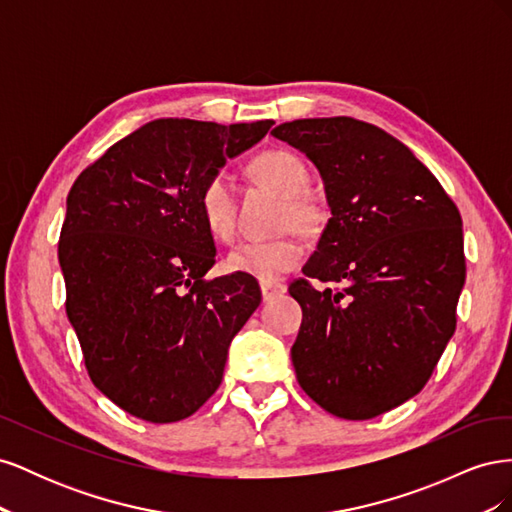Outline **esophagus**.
Masks as SVG:
<instances>
[{
    "instance_id": "obj_1",
    "label": "esophagus",
    "mask_w": 512,
    "mask_h": 512,
    "mask_svg": "<svg viewBox=\"0 0 512 512\" xmlns=\"http://www.w3.org/2000/svg\"><path fill=\"white\" fill-rule=\"evenodd\" d=\"M260 292H262V299L271 301L275 297H280V294L286 292L284 284H260Z\"/></svg>"
}]
</instances>
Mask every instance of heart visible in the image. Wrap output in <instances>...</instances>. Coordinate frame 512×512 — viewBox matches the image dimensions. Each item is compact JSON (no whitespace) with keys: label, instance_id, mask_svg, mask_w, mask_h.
<instances>
[{"label":"heart","instance_id":"1","mask_svg":"<svg viewBox=\"0 0 512 512\" xmlns=\"http://www.w3.org/2000/svg\"><path fill=\"white\" fill-rule=\"evenodd\" d=\"M252 173L275 192L284 196L280 226L294 228L299 235L312 239L327 224V207L309 192V170L305 162L286 149L262 151L252 162ZM200 218L215 239L230 243L237 237V188L224 170L213 173L198 196ZM303 245L294 235L267 241H247L226 258V269L271 284L299 265Z\"/></svg>","mask_w":512,"mask_h":512}]
</instances>
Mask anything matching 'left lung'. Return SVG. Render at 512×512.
Here are the masks:
<instances>
[{
  "mask_svg": "<svg viewBox=\"0 0 512 512\" xmlns=\"http://www.w3.org/2000/svg\"><path fill=\"white\" fill-rule=\"evenodd\" d=\"M324 179L331 218L305 276L290 354L320 408L367 421L421 393L457 327L466 282L461 215L431 170L378 126L352 117L297 119L271 132Z\"/></svg>",
  "mask_w": 512,
  "mask_h": 512,
  "instance_id": "1",
  "label": "left lung"
}]
</instances>
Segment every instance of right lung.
<instances>
[{
  "instance_id": "1",
  "label": "right lung",
  "mask_w": 512,
  "mask_h": 512,
  "mask_svg": "<svg viewBox=\"0 0 512 512\" xmlns=\"http://www.w3.org/2000/svg\"><path fill=\"white\" fill-rule=\"evenodd\" d=\"M271 126L149 121L72 185L59 235L66 314L91 382L136 418L175 423L203 406L260 305L254 277H205L215 243L198 196Z\"/></svg>"
}]
</instances>
